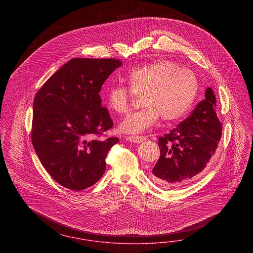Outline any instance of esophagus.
I'll return each mask as SVG.
<instances>
[{
    "label": "esophagus",
    "mask_w": 253,
    "mask_h": 253,
    "mask_svg": "<svg viewBox=\"0 0 253 253\" xmlns=\"http://www.w3.org/2000/svg\"><path fill=\"white\" fill-rule=\"evenodd\" d=\"M127 140L130 141L131 143H135V144H140L143 141L146 140L145 136H139V135H130L127 137Z\"/></svg>",
    "instance_id": "obj_1"
}]
</instances>
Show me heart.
<instances>
[{
    "instance_id": "1",
    "label": "heart",
    "mask_w": 253,
    "mask_h": 253,
    "mask_svg": "<svg viewBox=\"0 0 253 253\" xmlns=\"http://www.w3.org/2000/svg\"><path fill=\"white\" fill-rule=\"evenodd\" d=\"M130 89L123 85H111L103 100L107 108L117 114H125L133 94L142 96L141 110L125 117L119 129L136 134L153 126L162 118L173 122L190 109L199 92V82L191 69L181 68L169 60L144 64L130 70L125 76Z\"/></svg>"
}]
</instances>
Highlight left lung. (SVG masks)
I'll return each instance as SVG.
<instances>
[{
	"label": "left lung",
	"mask_w": 253,
	"mask_h": 253,
	"mask_svg": "<svg viewBox=\"0 0 253 253\" xmlns=\"http://www.w3.org/2000/svg\"><path fill=\"white\" fill-rule=\"evenodd\" d=\"M215 107L214 92L209 87L205 99L199 102L191 115L159 138L161 156L152 169V177L160 186H183L207 166L222 136V124Z\"/></svg>",
	"instance_id": "8db88e82"
}]
</instances>
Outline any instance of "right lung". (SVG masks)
Wrapping results in <instances>:
<instances>
[{"mask_svg": "<svg viewBox=\"0 0 253 253\" xmlns=\"http://www.w3.org/2000/svg\"><path fill=\"white\" fill-rule=\"evenodd\" d=\"M122 62L73 58L50 77L33 102L31 142L55 182L81 191L99 181L119 138L101 140L113 122L102 107L101 86Z\"/></svg>", "mask_w": 253, "mask_h": 253, "instance_id": "1", "label": "right lung"}]
</instances>
